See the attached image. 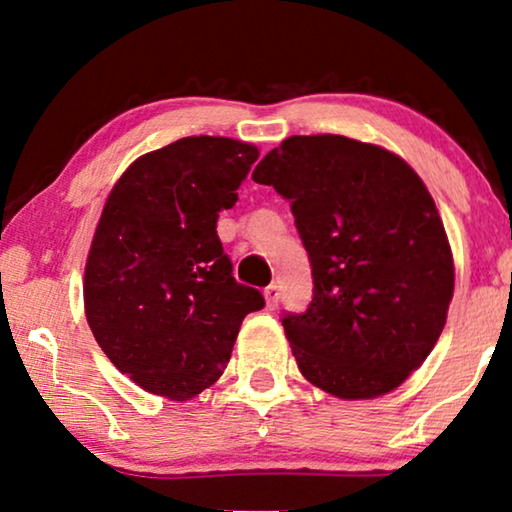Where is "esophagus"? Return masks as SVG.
I'll return each instance as SVG.
<instances>
[{"mask_svg":"<svg viewBox=\"0 0 512 512\" xmlns=\"http://www.w3.org/2000/svg\"><path fill=\"white\" fill-rule=\"evenodd\" d=\"M263 293H265V305H268V310H275V307L279 305V286L270 284Z\"/></svg>","mask_w":512,"mask_h":512,"instance_id":"1","label":"esophagus"}]
</instances>
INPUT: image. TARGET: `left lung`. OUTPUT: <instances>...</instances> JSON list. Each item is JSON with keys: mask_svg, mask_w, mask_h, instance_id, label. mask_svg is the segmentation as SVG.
<instances>
[{"mask_svg": "<svg viewBox=\"0 0 512 512\" xmlns=\"http://www.w3.org/2000/svg\"><path fill=\"white\" fill-rule=\"evenodd\" d=\"M251 179L291 202L314 296L282 326L300 373L345 401L389 394L443 333L454 261L424 181L401 156L342 135H293Z\"/></svg>", "mask_w": 512, "mask_h": 512, "instance_id": "1", "label": "left lung"}]
</instances>
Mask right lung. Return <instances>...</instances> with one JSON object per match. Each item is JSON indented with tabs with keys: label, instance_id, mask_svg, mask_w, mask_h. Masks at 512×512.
<instances>
[{
	"label": "right lung",
	"instance_id": "obj_1",
	"mask_svg": "<svg viewBox=\"0 0 512 512\" xmlns=\"http://www.w3.org/2000/svg\"><path fill=\"white\" fill-rule=\"evenodd\" d=\"M254 144L184 137L144 153L111 188L83 277L86 319L137 387L188 401L219 380L261 291L237 284L216 235L256 163Z\"/></svg>",
	"mask_w": 512,
	"mask_h": 512
}]
</instances>
